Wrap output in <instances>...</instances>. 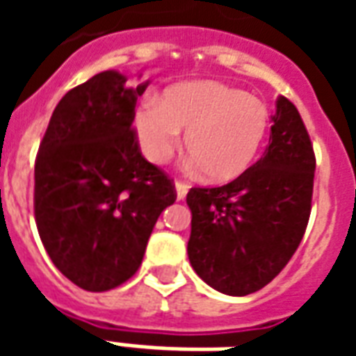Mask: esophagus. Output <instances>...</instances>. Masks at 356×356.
<instances>
[{
  "label": "esophagus",
  "mask_w": 356,
  "mask_h": 356,
  "mask_svg": "<svg viewBox=\"0 0 356 356\" xmlns=\"http://www.w3.org/2000/svg\"><path fill=\"white\" fill-rule=\"evenodd\" d=\"M175 191H177V200H183L186 196V193H188V185L183 183V181H177V183H175Z\"/></svg>",
  "instance_id": "1"
}]
</instances>
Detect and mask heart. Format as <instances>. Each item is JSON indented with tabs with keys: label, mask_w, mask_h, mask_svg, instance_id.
Segmentation results:
<instances>
[{
	"label": "heart",
	"mask_w": 356,
	"mask_h": 356,
	"mask_svg": "<svg viewBox=\"0 0 356 356\" xmlns=\"http://www.w3.org/2000/svg\"><path fill=\"white\" fill-rule=\"evenodd\" d=\"M270 112L261 99L217 81H193L165 89L156 104L135 114V135L143 154L158 165L185 152L200 177L227 183L252 165L267 135Z\"/></svg>",
	"instance_id": "b5f03b06"
}]
</instances>
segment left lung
Returning <instances> with one entry per match:
<instances>
[{
	"instance_id": "1",
	"label": "left lung",
	"mask_w": 356,
	"mask_h": 356,
	"mask_svg": "<svg viewBox=\"0 0 356 356\" xmlns=\"http://www.w3.org/2000/svg\"><path fill=\"white\" fill-rule=\"evenodd\" d=\"M313 143L298 108L276 101L265 154L223 186H194L188 259L202 280L248 296L282 270L305 234L314 181Z\"/></svg>"
}]
</instances>
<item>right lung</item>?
Returning a JSON list of instances; mask_svg holds the SVG:
<instances>
[{"label":"right lung","instance_id":"obj_1","mask_svg":"<svg viewBox=\"0 0 356 356\" xmlns=\"http://www.w3.org/2000/svg\"><path fill=\"white\" fill-rule=\"evenodd\" d=\"M125 81L106 70L70 89L35 156L40 238L55 267L88 291L137 273L158 217L177 198L173 179L140 154L133 127L148 81Z\"/></svg>","mask_w":356,"mask_h":356}]
</instances>
